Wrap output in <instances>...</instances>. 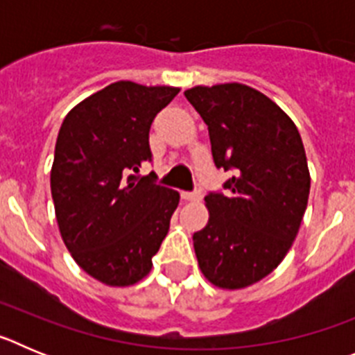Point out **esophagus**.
Masks as SVG:
<instances>
[{"label": "esophagus", "mask_w": 355, "mask_h": 355, "mask_svg": "<svg viewBox=\"0 0 355 355\" xmlns=\"http://www.w3.org/2000/svg\"><path fill=\"white\" fill-rule=\"evenodd\" d=\"M183 199L184 200H199L200 192L199 190H193V192H183Z\"/></svg>", "instance_id": "esophagus-1"}]
</instances>
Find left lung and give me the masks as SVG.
I'll return each mask as SVG.
<instances>
[{
    "instance_id": "8db88e82",
    "label": "left lung",
    "mask_w": 355,
    "mask_h": 355,
    "mask_svg": "<svg viewBox=\"0 0 355 355\" xmlns=\"http://www.w3.org/2000/svg\"><path fill=\"white\" fill-rule=\"evenodd\" d=\"M209 131L216 168L231 172L225 192L205 197L206 227L193 249L209 283L238 290L258 283L284 259L309 197L299 130L272 99L241 83L184 92Z\"/></svg>"
}]
</instances>
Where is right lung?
Here are the masks:
<instances>
[{"mask_svg":"<svg viewBox=\"0 0 355 355\" xmlns=\"http://www.w3.org/2000/svg\"><path fill=\"white\" fill-rule=\"evenodd\" d=\"M174 87L117 81L74 106L62 122L51 196L62 240L74 261L108 286L149 274L180 193L155 183L149 130L178 96Z\"/></svg>","mask_w":355,"mask_h":355,"instance_id":"obj_1","label":"right lung"}]
</instances>
